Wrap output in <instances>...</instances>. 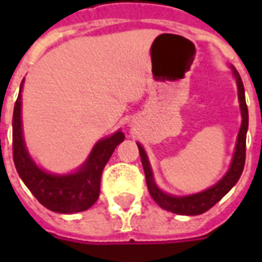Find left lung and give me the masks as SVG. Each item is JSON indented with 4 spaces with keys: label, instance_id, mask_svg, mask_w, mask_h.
<instances>
[{
    "label": "left lung",
    "instance_id": "8db88e82",
    "mask_svg": "<svg viewBox=\"0 0 262 262\" xmlns=\"http://www.w3.org/2000/svg\"><path fill=\"white\" fill-rule=\"evenodd\" d=\"M233 74L236 78L237 88H238V102H240V111H242V126L238 130L237 136L236 150L234 156L231 160V164L229 171L226 172V176L220 180L217 184H214L213 187L205 189L202 192L188 195V196H174L168 193L163 192L154 182L153 171L148 163L147 154L142 147V144L137 143L140 159H142L143 170L146 174V182H147L148 192L154 199V202L159 205L160 208L165 209L168 212L177 214H187V216H195V214H202L206 210L212 208L213 205L219 202L226 193L230 191L238 181V178L242 176L244 163H246V136H247L248 129V109L246 103V95H244V85L240 74L236 70L233 69Z\"/></svg>",
    "mask_w": 262,
    "mask_h": 262
}]
</instances>
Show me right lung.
Returning a JSON list of instances; mask_svg holds the SVG:
<instances>
[{
    "label": "right lung",
    "instance_id": "add662e5",
    "mask_svg": "<svg viewBox=\"0 0 262 262\" xmlns=\"http://www.w3.org/2000/svg\"><path fill=\"white\" fill-rule=\"evenodd\" d=\"M24 84V81H22ZM20 84L19 95L15 102L12 118V154L15 168L20 180L25 182L45 208L57 213H77L90 209L99 196V184L103 167L114 153L116 146L125 140V135L120 130L112 136L105 137L94 146L91 154L77 172L57 176L39 168L26 150L22 136L20 120Z\"/></svg>",
    "mask_w": 262,
    "mask_h": 262
}]
</instances>
